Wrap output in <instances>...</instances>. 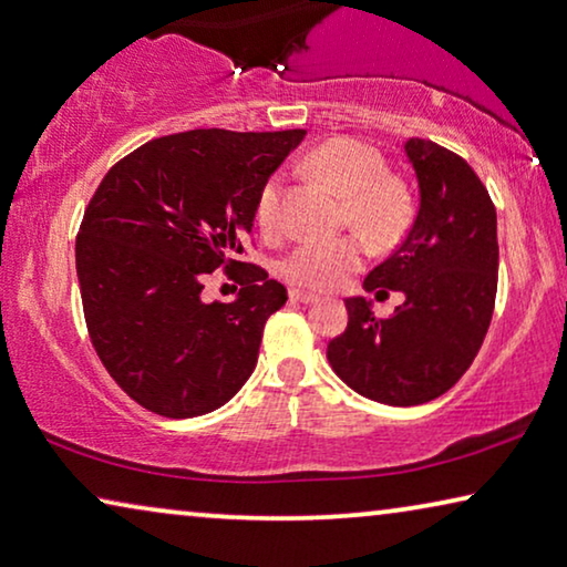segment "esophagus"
I'll return each instance as SVG.
<instances>
[{
    "label": "esophagus",
    "mask_w": 567,
    "mask_h": 567,
    "mask_svg": "<svg viewBox=\"0 0 567 567\" xmlns=\"http://www.w3.org/2000/svg\"><path fill=\"white\" fill-rule=\"evenodd\" d=\"M290 298H292L295 302H316L318 295L306 292V290H290Z\"/></svg>",
    "instance_id": "obj_1"
}]
</instances>
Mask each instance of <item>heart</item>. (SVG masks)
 I'll return each mask as SVG.
<instances>
[{
	"label": "heart",
	"instance_id": "obj_1",
	"mask_svg": "<svg viewBox=\"0 0 567 567\" xmlns=\"http://www.w3.org/2000/svg\"><path fill=\"white\" fill-rule=\"evenodd\" d=\"M308 171L343 196V224L364 234L377 247H390L408 229L412 198L402 181L390 175L377 147L353 137L328 140L306 159ZM257 224L265 234L282 229V177L272 175L257 198ZM364 241L341 236L331 241H302L280 261V275L295 287L326 292L364 261Z\"/></svg>",
	"mask_w": 567,
	"mask_h": 567
}]
</instances>
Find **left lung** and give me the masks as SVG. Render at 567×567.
Segmentation results:
<instances>
[{
	"mask_svg": "<svg viewBox=\"0 0 567 567\" xmlns=\"http://www.w3.org/2000/svg\"><path fill=\"white\" fill-rule=\"evenodd\" d=\"M420 183L415 224L390 259L364 280L377 298L404 295L390 318L349 298V326L328 343V361L353 392L412 408L445 394L466 374L492 323L499 241L492 196L455 152L430 140L404 142Z\"/></svg>",
	"mask_w": 567,
	"mask_h": 567,
	"instance_id": "8db88e82",
	"label": "left lung"
}]
</instances>
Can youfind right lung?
Instances as JSON below:
<instances>
[{"label":"right lung","instance_id":"obj_1","mask_svg":"<svg viewBox=\"0 0 567 567\" xmlns=\"http://www.w3.org/2000/svg\"><path fill=\"white\" fill-rule=\"evenodd\" d=\"M306 130L167 134L122 157L99 183L75 236L83 316L101 364L155 415L214 412L257 367L285 285L241 261L261 185ZM243 285L203 303L215 271Z\"/></svg>","mask_w":567,"mask_h":567}]
</instances>
